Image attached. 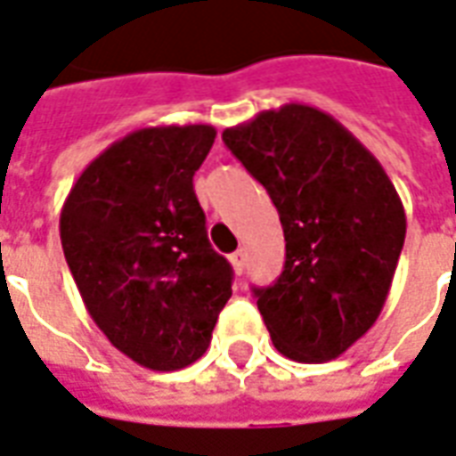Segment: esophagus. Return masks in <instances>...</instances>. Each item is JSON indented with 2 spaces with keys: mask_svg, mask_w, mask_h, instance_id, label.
<instances>
[{
  "mask_svg": "<svg viewBox=\"0 0 456 456\" xmlns=\"http://www.w3.org/2000/svg\"><path fill=\"white\" fill-rule=\"evenodd\" d=\"M231 265H233L235 274H243V270H245V253H243V250H235V253L231 255Z\"/></svg>",
  "mask_w": 456,
  "mask_h": 456,
  "instance_id": "34e87169",
  "label": "esophagus"
}]
</instances>
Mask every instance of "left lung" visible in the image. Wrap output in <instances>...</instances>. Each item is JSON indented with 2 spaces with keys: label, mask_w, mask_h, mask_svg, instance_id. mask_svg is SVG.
I'll list each match as a JSON object with an SVG mask.
<instances>
[{
  "label": "left lung",
  "mask_w": 456,
  "mask_h": 456,
  "mask_svg": "<svg viewBox=\"0 0 456 456\" xmlns=\"http://www.w3.org/2000/svg\"><path fill=\"white\" fill-rule=\"evenodd\" d=\"M285 231V270L255 287L282 356L324 363L376 324L405 243V208L380 161L322 110L289 102L223 132Z\"/></svg>",
  "instance_id": "obj_1"
}]
</instances>
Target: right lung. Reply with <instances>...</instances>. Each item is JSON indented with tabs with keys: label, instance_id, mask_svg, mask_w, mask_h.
Here are the masks:
<instances>
[{
	"label": "right lung",
	"instance_id": "add662e5",
	"mask_svg": "<svg viewBox=\"0 0 456 456\" xmlns=\"http://www.w3.org/2000/svg\"><path fill=\"white\" fill-rule=\"evenodd\" d=\"M211 125L130 132L90 161L61 208V245L88 314L150 370L191 366L231 299V263L208 243L193 174Z\"/></svg>",
	"mask_w": 456,
	"mask_h": 456
}]
</instances>
